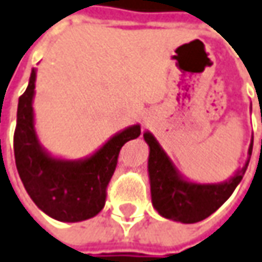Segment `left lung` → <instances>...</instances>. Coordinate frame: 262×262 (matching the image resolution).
Here are the masks:
<instances>
[{
    "label": "left lung",
    "mask_w": 262,
    "mask_h": 262,
    "mask_svg": "<svg viewBox=\"0 0 262 262\" xmlns=\"http://www.w3.org/2000/svg\"><path fill=\"white\" fill-rule=\"evenodd\" d=\"M143 139L149 146L147 172L154 208L163 218L182 224L205 220L232 195L248 168L254 143V138H251L248 158L234 176L224 182L198 183L189 181L178 170L150 132L146 130Z\"/></svg>",
    "instance_id": "left-lung-1"
}]
</instances>
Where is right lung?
<instances>
[{
    "label": "right lung",
    "mask_w": 262,
    "mask_h": 262,
    "mask_svg": "<svg viewBox=\"0 0 262 262\" xmlns=\"http://www.w3.org/2000/svg\"><path fill=\"white\" fill-rule=\"evenodd\" d=\"M37 70H31L28 87L18 99L14 156L18 175L35 205L53 220L80 222L100 212L106 188L115 173L122 146L139 138L140 124L117 132L96 152L81 159H63L40 143L34 120Z\"/></svg>",
    "instance_id": "obj_1"
}]
</instances>
